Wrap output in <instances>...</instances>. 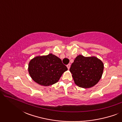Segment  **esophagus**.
Listing matches in <instances>:
<instances>
[{"instance_id": "34e87169", "label": "esophagus", "mask_w": 122, "mask_h": 122, "mask_svg": "<svg viewBox=\"0 0 122 122\" xmlns=\"http://www.w3.org/2000/svg\"><path fill=\"white\" fill-rule=\"evenodd\" d=\"M67 66L68 69H69L70 67H71V64H68L67 65V66Z\"/></svg>"}]
</instances>
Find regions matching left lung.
Masks as SVG:
<instances>
[{"label":"left lung","instance_id":"1","mask_svg":"<svg viewBox=\"0 0 122 122\" xmlns=\"http://www.w3.org/2000/svg\"><path fill=\"white\" fill-rule=\"evenodd\" d=\"M103 69V63L97 58L79 55L71 64L69 71L76 84L80 87L89 88L95 86L101 79Z\"/></svg>","mask_w":122,"mask_h":122}]
</instances>
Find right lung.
Masks as SVG:
<instances>
[{"mask_svg":"<svg viewBox=\"0 0 122 122\" xmlns=\"http://www.w3.org/2000/svg\"><path fill=\"white\" fill-rule=\"evenodd\" d=\"M67 70L61 60L52 54L36 56L30 61L28 67L29 73L33 81L44 86L56 83Z\"/></svg>","mask_w":122,"mask_h":122,"instance_id":"1","label":"right lung"}]
</instances>
